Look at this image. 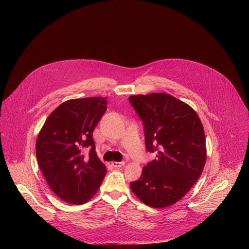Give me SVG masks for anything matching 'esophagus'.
<instances>
[{
  "mask_svg": "<svg viewBox=\"0 0 249 249\" xmlns=\"http://www.w3.org/2000/svg\"><path fill=\"white\" fill-rule=\"evenodd\" d=\"M111 164L114 167H121V166H123L125 164V162L124 161H112Z\"/></svg>",
  "mask_w": 249,
  "mask_h": 249,
  "instance_id": "obj_1",
  "label": "esophagus"
}]
</instances>
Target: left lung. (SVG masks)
Masks as SVG:
<instances>
[{
	"instance_id": "obj_1",
	"label": "left lung",
	"mask_w": 249,
	"mask_h": 249,
	"mask_svg": "<svg viewBox=\"0 0 249 249\" xmlns=\"http://www.w3.org/2000/svg\"><path fill=\"white\" fill-rule=\"evenodd\" d=\"M129 100L144 122L146 149L156 160L130 183L144 204L165 208L182 199L201 176L207 158L206 137L196 111L168 93L131 95Z\"/></svg>"
}]
</instances>
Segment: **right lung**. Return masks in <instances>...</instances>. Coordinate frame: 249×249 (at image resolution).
<instances>
[{"mask_svg":"<svg viewBox=\"0 0 249 249\" xmlns=\"http://www.w3.org/2000/svg\"><path fill=\"white\" fill-rule=\"evenodd\" d=\"M106 97L69 99L55 108L36 140V158L51 190L81 205L98 191L106 167L95 153L92 132L106 111ZM88 147L89 155H83Z\"/></svg>","mask_w":249,"mask_h":249,"instance_id":"add662e5","label":"right lung"}]
</instances>
